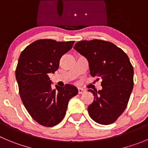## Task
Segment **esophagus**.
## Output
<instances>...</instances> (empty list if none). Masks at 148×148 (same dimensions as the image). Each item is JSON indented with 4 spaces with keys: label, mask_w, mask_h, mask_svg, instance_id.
Segmentation results:
<instances>
[{
    "label": "esophagus",
    "mask_w": 148,
    "mask_h": 148,
    "mask_svg": "<svg viewBox=\"0 0 148 148\" xmlns=\"http://www.w3.org/2000/svg\"><path fill=\"white\" fill-rule=\"evenodd\" d=\"M85 92V90L83 89V88H78V93L79 94H82Z\"/></svg>",
    "instance_id": "obj_1"
}]
</instances>
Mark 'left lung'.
Masks as SVG:
<instances>
[{"instance_id": "left-lung-1", "label": "left lung", "mask_w": 148, "mask_h": 148, "mask_svg": "<svg viewBox=\"0 0 148 148\" xmlns=\"http://www.w3.org/2000/svg\"><path fill=\"white\" fill-rule=\"evenodd\" d=\"M74 49L88 60L90 75L101 79V90H88L94 96L88 107L90 117L101 125L112 123L125 110L133 90L129 58L121 48L102 40L78 41Z\"/></svg>"}]
</instances>
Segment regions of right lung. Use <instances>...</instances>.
I'll use <instances>...</instances> for the list:
<instances>
[{"mask_svg": "<svg viewBox=\"0 0 148 148\" xmlns=\"http://www.w3.org/2000/svg\"><path fill=\"white\" fill-rule=\"evenodd\" d=\"M74 41L40 39L21 52L15 75L22 101L30 115L40 125L51 127L64 118L69 101L78 93L72 85H55L48 74L59 67L60 58L69 51Z\"/></svg>", "mask_w": 148, "mask_h": 148, "instance_id": "add662e5", "label": "right lung"}]
</instances>
